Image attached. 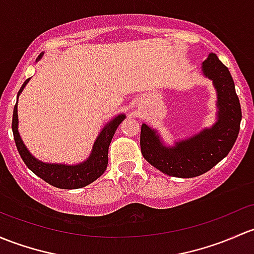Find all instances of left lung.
Wrapping results in <instances>:
<instances>
[{
    "label": "left lung",
    "instance_id": "left-lung-1",
    "mask_svg": "<svg viewBox=\"0 0 254 254\" xmlns=\"http://www.w3.org/2000/svg\"><path fill=\"white\" fill-rule=\"evenodd\" d=\"M202 74L212 80L217 91V122L212 127L175 141L173 146L165 145L156 129L147 124L141 127L142 156L167 175L194 178L204 174L228 156L239 135L241 106L229 69L215 53H209L202 63Z\"/></svg>",
    "mask_w": 254,
    "mask_h": 254
}]
</instances>
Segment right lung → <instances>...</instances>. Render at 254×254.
I'll return each mask as SVG.
<instances>
[{"instance_id": "1", "label": "right lung", "mask_w": 254, "mask_h": 254, "mask_svg": "<svg viewBox=\"0 0 254 254\" xmlns=\"http://www.w3.org/2000/svg\"><path fill=\"white\" fill-rule=\"evenodd\" d=\"M44 56V53L37 57L40 61ZM30 78L24 81L23 86L20 87L17 97L26 86ZM125 114H118L113 119L109 120L108 123L102 127L97 137H96L95 143H93L91 153L85 159L84 162L78 163V164H60V163H46L39 161L33 154L29 152L26 146L24 145L18 130V100L15 103L14 109H13V119H12V130L13 136H14L15 146H17L18 152H19L21 159L26 164V167L36 174L42 180L49 183L50 185L55 186L58 189H65V190H74V189H81L87 186L89 184L97 180L101 175L105 173L108 164V148L111 145V141L113 138L114 132L117 127H119L120 123L125 119Z\"/></svg>"}]
</instances>
